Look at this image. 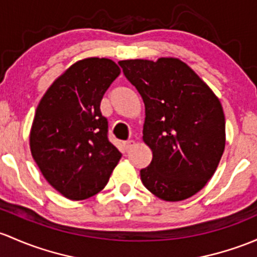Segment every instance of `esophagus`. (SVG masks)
Wrapping results in <instances>:
<instances>
[{
    "instance_id": "34e87169",
    "label": "esophagus",
    "mask_w": 257,
    "mask_h": 257,
    "mask_svg": "<svg viewBox=\"0 0 257 257\" xmlns=\"http://www.w3.org/2000/svg\"><path fill=\"white\" fill-rule=\"evenodd\" d=\"M134 144H136V142H134V140H126V142L123 143V147L125 150H131L132 148L134 147Z\"/></svg>"
}]
</instances>
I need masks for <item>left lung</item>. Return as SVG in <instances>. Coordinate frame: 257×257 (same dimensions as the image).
<instances>
[{
  "mask_svg": "<svg viewBox=\"0 0 257 257\" xmlns=\"http://www.w3.org/2000/svg\"><path fill=\"white\" fill-rule=\"evenodd\" d=\"M145 106L143 140L153 160L142 182L167 202L190 198L214 175L225 148V118L218 97L176 58L118 63Z\"/></svg>",
  "mask_w": 257,
  "mask_h": 257,
  "instance_id": "obj_1",
  "label": "left lung"
}]
</instances>
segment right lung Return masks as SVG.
Listing matches in <instances>:
<instances>
[{"instance_id": "add662e5", "label": "right lung", "mask_w": 257, "mask_h": 257, "mask_svg": "<svg viewBox=\"0 0 257 257\" xmlns=\"http://www.w3.org/2000/svg\"><path fill=\"white\" fill-rule=\"evenodd\" d=\"M119 74L109 59H83L54 81L37 107L32 156L45 180L72 201L103 190L121 158L108 140V121L99 109Z\"/></svg>"}]
</instances>
